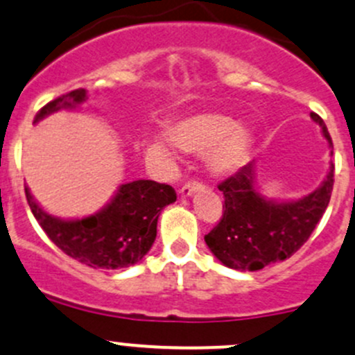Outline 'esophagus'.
<instances>
[{
  "label": "esophagus",
  "instance_id": "obj_1",
  "mask_svg": "<svg viewBox=\"0 0 355 355\" xmlns=\"http://www.w3.org/2000/svg\"><path fill=\"white\" fill-rule=\"evenodd\" d=\"M204 187V184L200 180H189L187 184L184 185V187L180 189V193H182V197H189V196H192V193H196L197 190H200Z\"/></svg>",
  "mask_w": 355,
  "mask_h": 355
}]
</instances>
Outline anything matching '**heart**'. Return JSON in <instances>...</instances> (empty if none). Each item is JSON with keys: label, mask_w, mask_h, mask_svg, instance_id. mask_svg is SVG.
<instances>
[{"label": "heart", "mask_w": 355, "mask_h": 355, "mask_svg": "<svg viewBox=\"0 0 355 355\" xmlns=\"http://www.w3.org/2000/svg\"><path fill=\"white\" fill-rule=\"evenodd\" d=\"M175 146L187 153H202L207 149V166L212 173L227 175L238 170L248 159L252 136L243 125H236L227 115L197 114L175 122L170 128ZM156 143L165 146L163 136Z\"/></svg>", "instance_id": "heart-1"}]
</instances>
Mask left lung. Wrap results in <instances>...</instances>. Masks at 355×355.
Returning a JSON list of instances; mask_svg holds the SVG:
<instances>
[{
  "instance_id": "obj_1",
  "label": "left lung",
  "mask_w": 355,
  "mask_h": 355,
  "mask_svg": "<svg viewBox=\"0 0 355 355\" xmlns=\"http://www.w3.org/2000/svg\"><path fill=\"white\" fill-rule=\"evenodd\" d=\"M311 119L323 129L334 149L327 125L318 114ZM225 196L219 223L204 236L216 259L236 270H260L289 259L315 231L330 202L334 166L315 192L293 202L263 199L255 189V163L241 166L218 185Z\"/></svg>"
}]
</instances>
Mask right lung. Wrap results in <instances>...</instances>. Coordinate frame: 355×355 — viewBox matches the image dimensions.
Returning a JSON list of instances; mask_svg holds the SVG:
<instances>
[{"label": "right lung", "mask_w": 355, "mask_h": 355, "mask_svg": "<svg viewBox=\"0 0 355 355\" xmlns=\"http://www.w3.org/2000/svg\"><path fill=\"white\" fill-rule=\"evenodd\" d=\"M87 92L73 89L58 96L37 112L33 122L61 109L83 103ZM25 197L40 227L66 255L93 268H124L139 262L156 238L159 212L177 200L173 187L155 180H136L121 185L100 212L85 219H64L47 214L30 196Z\"/></svg>", "instance_id": "add662e5"}]
</instances>
